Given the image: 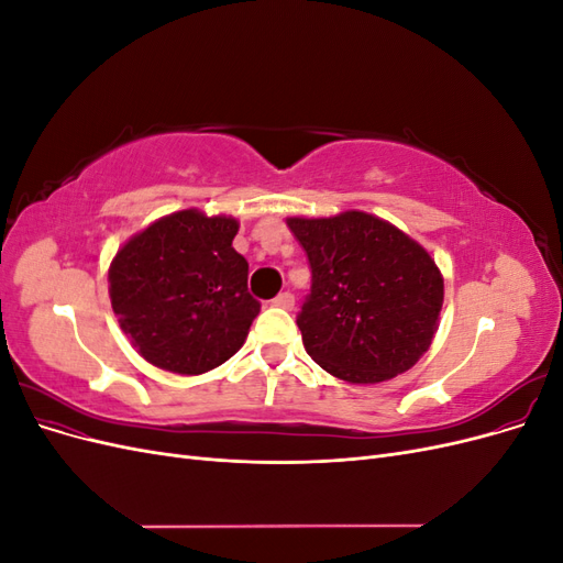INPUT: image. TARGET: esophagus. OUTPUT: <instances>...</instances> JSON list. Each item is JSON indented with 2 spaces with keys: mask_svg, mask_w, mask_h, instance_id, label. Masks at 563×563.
<instances>
[{
  "mask_svg": "<svg viewBox=\"0 0 563 563\" xmlns=\"http://www.w3.org/2000/svg\"><path fill=\"white\" fill-rule=\"evenodd\" d=\"M277 305V308H284V310H291L294 305H296V298H294V294H288V291H284V294H279L275 300H272Z\"/></svg>",
  "mask_w": 563,
  "mask_h": 563,
  "instance_id": "obj_1",
  "label": "esophagus"
}]
</instances>
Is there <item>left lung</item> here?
Here are the masks:
<instances>
[{
  "label": "left lung",
  "mask_w": 563,
  "mask_h": 563,
  "mask_svg": "<svg viewBox=\"0 0 563 563\" xmlns=\"http://www.w3.org/2000/svg\"><path fill=\"white\" fill-rule=\"evenodd\" d=\"M312 286L298 312L302 345L331 376L383 383L428 352L444 302L441 272L411 236L364 211L288 218Z\"/></svg>",
  "instance_id": "1"
}]
</instances>
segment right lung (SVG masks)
<instances>
[{
    "mask_svg": "<svg viewBox=\"0 0 563 563\" xmlns=\"http://www.w3.org/2000/svg\"><path fill=\"white\" fill-rule=\"evenodd\" d=\"M234 218L187 209L152 223L119 249L110 300L119 327L157 368L199 376L244 345L261 302L249 263L232 249Z\"/></svg>",
    "mask_w": 563,
    "mask_h": 563,
    "instance_id": "obj_1",
    "label": "right lung"
}]
</instances>
